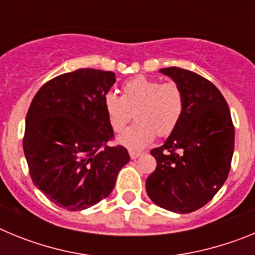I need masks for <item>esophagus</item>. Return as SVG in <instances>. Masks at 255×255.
<instances>
[{
	"instance_id": "34e87169",
	"label": "esophagus",
	"mask_w": 255,
	"mask_h": 255,
	"mask_svg": "<svg viewBox=\"0 0 255 255\" xmlns=\"http://www.w3.org/2000/svg\"><path fill=\"white\" fill-rule=\"evenodd\" d=\"M129 154H130V158L135 159V158H138V157H140V155L143 154V153H141V152H135V150H130Z\"/></svg>"
}]
</instances>
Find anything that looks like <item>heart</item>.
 I'll return each mask as SVG.
<instances>
[{
    "instance_id": "obj_1",
    "label": "heart",
    "mask_w": 255,
    "mask_h": 255,
    "mask_svg": "<svg viewBox=\"0 0 255 255\" xmlns=\"http://www.w3.org/2000/svg\"><path fill=\"white\" fill-rule=\"evenodd\" d=\"M108 123L115 132H123L135 115L136 123L120 136L130 149H141L155 134L164 138L175 131L185 108V97L177 83H161L139 75L124 83L121 96L108 92L103 98Z\"/></svg>"
}]
</instances>
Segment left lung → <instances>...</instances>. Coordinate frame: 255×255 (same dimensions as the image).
Masks as SVG:
<instances>
[{
	"instance_id": "1",
	"label": "left lung",
	"mask_w": 255,
	"mask_h": 255,
	"mask_svg": "<svg viewBox=\"0 0 255 255\" xmlns=\"http://www.w3.org/2000/svg\"><path fill=\"white\" fill-rule=\"evenodd\" d=\"M159 71L181 87L185 108L163 145L150 150L157 167L145 189L161 208L190 213L206 206L226 181L235 129L229 105L213 83L181 67Z\"/></svg>"
}]
</instances>
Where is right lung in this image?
<instances>
[{
    "label": "right lung",
    "instance_id": "obj_1",
    "mask_svg": "<svg viewBox=\"0 0 255 255\" xmlns=\"http://www.w3.org/2000/svg\"><path fill=\"white\" fill-rule=\"evenodd\" d=\"M112 71L78 69L40 88L26 114L22 148L34 185L67 211H82L111 194L130 161L115 138L103 98Z\"/></svg>",
    "mask_w": 255,
    "mask_h": 255
}]
</instances>
